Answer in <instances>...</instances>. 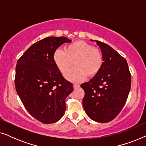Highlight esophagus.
I'll list each match as a JSON object with an SVG mask.
<instances>
[{
  "label": "esophagus",
  "instance_id": "1",
  "mask_svg": "<svg viewBox=\"0 0 146 146\" xmlns=\"http://www.w3.org/2000/svg\"><path fill=\"white\" fill-rule=\"evenodd\" d=\"M73 87H74V89H76V88H78L80 87V85L79 84H74L73 85Z\"/></svg>",
  "mask_w": 146,
  "mask_h": 146
}]
</instances>
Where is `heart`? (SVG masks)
Instances as JSON below:
<instances>
[{
  "mask_svg": "<svg viewBox=\"0 0 146 146\" xmlns=\"http://www.w3.org/2000/svg\"><path fill=\"white\" fill-rule=\"evenodd\" d=\"M53 59L64 76L69 73L74 62L75 68L67 76V78L73 82L83 80L86 76L90 78L96 76L100 72L104 62L100 50L82 40L66 45L64 50H56Z\"/></svg>",
  "mask_w": 146,
  "mask_h": 146,
  "instance_id": "obj_1",
  "label": "heart"
}]
</instances>
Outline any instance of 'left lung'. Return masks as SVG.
<instances>
[{
  "instance_id": "obj_1",
  "label": "left lung",
  "mask_w": 146,
  "mask_h": 146,
  "mask_svg": "<svg viewBox=\"0 0 146 146\" xmlns=\"http://www.w3.org/2000/svg\"><path fill=\"white\" fill-rule=\"evenodd\" d=\"M96 41L102 53L103 66L98 75L80 85L85 92L82 103L92 120L106 123L119 114L126 102L131 74L124 58L109 45Z\"/></svg>"
}]
</instances>
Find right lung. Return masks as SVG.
<instances>
[{
  "label": "right lung",
  "instance_id": "obj_1",
  "mask_svg": "<svg viewBox=\"0 0 146 146\" xmlns=\"http://www.w3.org/2000/svg\"><path fill=\"white\" fill-rule=\"evenodd\" d=\"M70 42L64 36L45 38L30 46L17 61L16 90L30 114L43 123L60 119L66 98L73 91L72 84L62 76L53 59L56 50Z\"/></svg>",
  "mask_w": 146,
  "mask_h": 146
}]
</instances>
